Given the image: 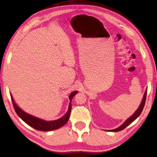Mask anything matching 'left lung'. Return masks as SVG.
I'll return each mask as SVG.
<instances>
[{"label": "left lung", "mask_w": 157, "mask_h": 157, "mask_svg": "<svg viewBox=\"0 0 157 157\" xmlns=\"http://www.w3.org/2000/svg\"><path fill=\"white\" fill-rule=\"evenodd\" d=\"M146 94H147V90L145 92V94L144 95V98L142 99V101L141 102V105L140 106H139V108L138 109L137 111L135 112V113L134 115H133L132 117H130L129 119H128L126 120V121L123 123V124L119 127V128H116L115 129H112V130H109V131L111 132H119V131H121L123 129H125L127 126L129 125L130 123H132L133 121H134V120L138 117L141 114V113L144 107V105H145V102H146Z\"/></svg>", "instance_id": "obj_1"}]
</instances>
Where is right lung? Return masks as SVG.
Listing matches in <instances>:
<instances>
[{
	"instance_id": "obj_1",
	"label": "right lung",
	"mask_w": 157,
	"mask_h": 157,
	"mask_svg": "<svg viewBox=\"0 0 157 157\" xmlns=\"http://www.w3.org/2000/svg\"><path fill=\"white\" fill-rule=\"evenodd\" d=\"M77 93H78V91H74L70 94L69 96L70 102L69 105V109L66 114L63 117H62L61 119L55 120V121H44V120L36 118L35 117H33L30 115L28 114V113H25L24 111H23L19 107H18L17 105L15 104L14 101H13V98L12 97L11 94V98L13 102V107L15 109L16 113L18 115V116L23 120V121L25 122L29 126H31L32 128L37 130H39V131L47 132V131H52V130L59 129L63 125H64L65 123L67 122L70 116V113H71V100L73 96H74Z\"/></svg>"
}]
</instances>
